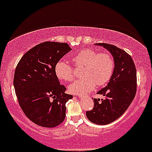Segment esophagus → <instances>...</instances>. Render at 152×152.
<instances>
[{
  "mask_svg": "<svg viewBox=\"0 0 152 152\" xmlns=\"http://www.w3.org/2000/svg\"><path fill=\"white\" fill-rule=\"evenodd\" d=\"M76 96H78V97H81V94H76Z\"/></svg>",
  "mask_w": 152,
  "mask_h": 152,
  "instance_id": "obj_1",
  "label": "esophagus"
}]
</instances>
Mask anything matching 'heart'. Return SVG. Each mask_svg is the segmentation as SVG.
<instances>
[{"label":"heart","mask_w":152,"mask_h":152,"mask_svg":"<svg viewBox=\"0 0 152 152\" xmlns=\"http://www.w3.org/2000/svg\"><path fill=\"white\" fill-rule=\"evenodd\" d=\"M75 67H83L81 79L69 87L71 93L81 94L90 91L96 86H106L114 70V60L108 52H100L92 48L80 50L73 58ZM55 74L61 81H72L75 78L74 68L64 61H59L55 66Z\"/></svg>","instance_id":"1"}]
</instances>
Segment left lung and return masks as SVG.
Wrapping results in <instances>:
<instances>
[{
  "label": "left lung",
  "instance_id": "8db88e82",
  "mask_svg": "<svg viewBox=\"0 0 152 152\" xmlns=\"http://www.w3.org/2000/svg\"><path fill=\"white\" fill-rule=\"evenodd\" d=\"M114 56L115 67L110 81L98 91L105 99H94V108L86 111L90 121L105 125L114 121L128 109L137 93V69L132 56L125 50L109 43H100Z\"/></svg>",
  "mask_w": 152,
  "mask_h": 152
}]
</instances>
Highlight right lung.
Returning <instances> with one entry per match:
<instances>
[{
  "label": "right lung",
  "instance_id": "1",
  "mask_svg": "<svg viewBox=\"0 0 152 152\" xmlns=\"http://www.w3.org/2000/svg\"><path fill=\"white\" fill-rule=\"evenodd\" d=\"M71 50L66 43L46 41L28 50L17 64L13 85L19 106L38 126L53 128L65 119L66 104L73 96L65 94L55 66Z\"/></svg>",
  "mask_w": 152,
  "mask_h": 152
}]
</instances>
